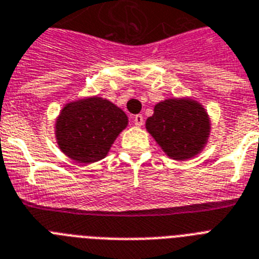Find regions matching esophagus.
<instances>
[{
    "label": "esophagus",
    "mask_w": 259,
    "mask_h": 259,
    "mask_svg": "<svg viewBox=\"0 0 259 259\" xmlns=\"http://www.w3.org/2000/svg\"><path fill=\"white\" fill-rule=\"evenodd\" d=\"M133 121H134V123H136V126H142V125H144V117H142V114L134 115Z\"/></svg>",
    "instance_id": "esophagus-1"
}]
</instances>
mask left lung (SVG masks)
<instances>
[{
	"instance_id": "obj_1",
	"label": "left lung",
	"mask_w": 259,
	"mask_h": 259,
	"mask_svg": "<svg viewBox=\"0 0 259 259\" xmlns=\"http://www.w3.org/2000/svg\"><path fill=\"white\" fill-rule=\"evenodd\" d=\"M146 129L170 158L184 161L198 154L210 132L205 109L193 100H166L154 106Z\"/></svg>"
}]
</instances>
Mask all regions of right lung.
Wrapping results in <instances>:
<instances>
[{
	"label": "right lung",
	"mask_w": 259,
	"mask_h": 259,
	"mask_svg": "<svg viewBox=\"0 0 259 259\" xmlns=\"http://www.w3.org/2000/svg\"><path fill=\"white\" fill-rule=\"evenodd\" d=\"M127 117L110 101L100 97L70 102L57 119L56 137L60 149L77 162H97L108 154Z\"/></svg>",
	"instance_id": "right-lung-1"
}]
</instances>
